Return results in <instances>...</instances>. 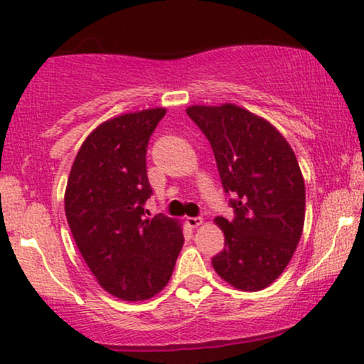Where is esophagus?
Listing matches in <instances>:
<instances>
[{
  "mask_svg": "<svg viewBox=\"0 0 364 364\" xmlns=\"http://www.w3.org/2000/svg\"><path fill=\"white\" fill-rule=\"evenodd\" d=\"M186 224L188 227H191V229H196V227H200L203 224V218L201 217H186Z\"/></svg>",
  "mask_w": 364,
  "mask_h": 364,
  "instance_id": "obj_1",
  "label": "esophagus"
}]
</instances>
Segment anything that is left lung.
Here are the masks:
<instances>
[{
	"label": "left lung",
	"mask_w": 364,
	"mask_h": 364,
	"mask_svg": "<svg viewBox=\"0 0 364 364\" xmlns=\"http://www.w3.org/2000/svg\"><path fill=\"white\" fill-rule=\"evenodd\" d=\"M188 117L207 135L234 220L217 217L224 251L212 259L224 282L257 291L279 278L304 232L305 181L295 152L266 118L224 103L193 105Z\"/></svg>",
	"instance_id": "left-lung-1"
}]
</instances>
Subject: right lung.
Instances as JSON below:
<instances>
[{
    "label": "right lung",
    "instance_id": "obj_1",
    "mask_svg": "<svg viewBox=\"0 0 364 364\" xmlns=\"http://www.w3.org/2000/svg\"><path fill=\"white\" fill-rule=\"evenodd\" d=\"M166 108L108 118L82 142L69 173L64 208L73 237L96 282L110 295L142 301L169 283L181 251L176 218H144L146 152Z\"/></svg>",
    "mask_w": 364,
    "mask_h": 364
}]
</instances>
